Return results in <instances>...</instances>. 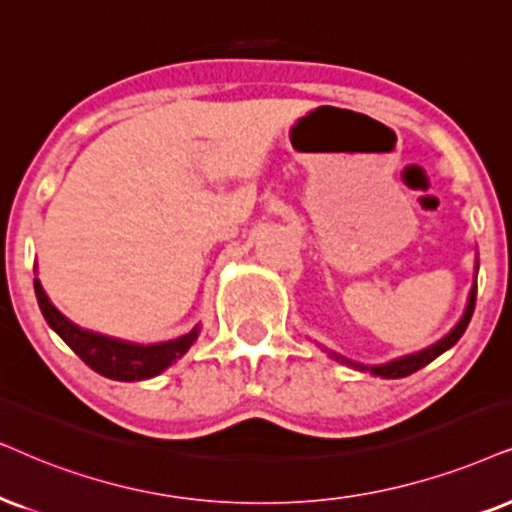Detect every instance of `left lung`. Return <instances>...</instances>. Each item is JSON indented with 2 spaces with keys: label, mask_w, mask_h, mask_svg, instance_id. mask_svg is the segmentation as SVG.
I'll use <instances>...</instances> for the list:
<instances>
[{
  "label": "left lung",
  "mask_w": 512,
  "mask_h": 512,
  "mask_svg": "<svg viewBox=\"0 0 512 512\" xmlns=\"http://www.w3.org/2000/svg\"><path fill=\"white\" fill-rule=\"evenodd\" d=\"M477 269H480V262L475 264V283H472V290H470V297H468V307H465V312L461 316V321L456 323L454 328H451L449 333L444 335L442 340H437L435 345L420 349V352H413V354H406V357H399L394 361H387V364H378V366H364V364H357V361L342 357V354H335L331 349H326L328 354L335 361H340V364H347L352 368H357V371H368L373 375H380V378H406V375L416 373L418 368L428 366L430 361H435L439 354H444L446 349H451L456 345L458 340H461V335L465 333V328H468V323L472 319V312H475V297H477Z\"/></svg>",
  "instance_id": "obj_1"
}]
</instances>
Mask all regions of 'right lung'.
Segmentation results:
<instances>
[{"instance_id":"add662e5","label":"right lung","mask_w":512,"mask_h":512,"mask_svg":"<svg viewBox=\"0 0 512 512\" xmlns=\"http://www.w3.org/2000/svg\"><path fill=\"white\" fill-rule=\"evenodd\" d=\"M35 295L40 302L42 316L47 319L51 331L61 335V340L73 349L84 364L96 371L103 378L122 380V383H134V380H148L163 373L167 366L184 357L189 347L196 342L200 328L179 338L167 342H153V345H139V342H129L111 335H101L87 328H80L77 323L66 319L44 293L40 278H35Z\"/></svg>"}]
</instances>
